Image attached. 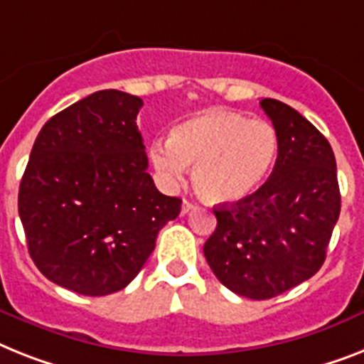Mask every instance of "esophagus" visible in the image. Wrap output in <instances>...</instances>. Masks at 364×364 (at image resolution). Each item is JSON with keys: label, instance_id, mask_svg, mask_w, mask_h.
<instances>
[{"label": "esophagus", "instance_id": "esophagus-1", "mask_svg": "<svg viewBox=\"0 0 364 364\" xmlns=\"http://www.w3.org/2000/svg\"><path fill=\"white\" fill-rule=\"evenodd\" d=\"M191 210H195V204L189 203V200H184V203H182V214H189Z\"/></svg>", "mask_w": 364, "mask_h": 364}]
</instances>
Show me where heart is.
Instances as JSON below:
<instances>
[{
	"mask_svg": "<svg viewBox=\"0 0 364 364\" xmlns=\"http://www.w3.org/2000/svg\"><path fill=\"white\" fill-rule=\"evenodd\" d=\"M277 132L262 119L212 107L173 128L167 143L150 149L161 178L176 184L195 165L193 186L204 200L236 203L262 184L275 164Z\"/></svg>",
	"mask_w": 364,
	"mask_h": 364,
	"instance_id": "1",
	"label": "heart"
}]
</instances>
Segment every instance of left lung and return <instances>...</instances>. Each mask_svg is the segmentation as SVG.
<instances>
[{"mask_svg": "<svg viewBox=\"0 0 364 364\" xmlns=\"http://www.w3.org/2000/svg\"><path fill=\"white\" fill-rule=\"evenodd\" d=\"M277 132L269 178L234 204L215 206L204 243L215 277L238 296L269 299L311 279L341 214L337 161L329 141L294 107L262 98Z\"/></svg>", "mask_w": 364, "mask_h": 364, "instance_id": "1", "label": "left lung"}]
</instances>
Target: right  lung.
Listing matches in <instances>:
<instances>
[{
  "instance_id": "add662e5",
  "label": "right lung",
  "mask_w": 364,
  "mask_h": 364,
  "mask_svg": "<svg viewBox=\"0 0 364 364\" xmlns=\"http://www.w3.org/2000/svg\"><path fill=\"white\" fill-rule=\"evenodd\" d=\"M139 96L106 89L38 132L18 191L27 249L52 283L107 296L134 281L165 223L180 214L146 173Z\"/></svg>"
}]
</instances>
